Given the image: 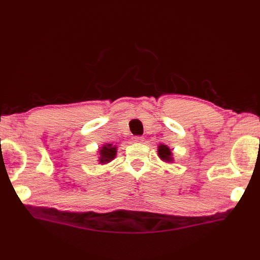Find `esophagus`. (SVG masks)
<instances>
[{"label":"esophagus","instance_id":"obj_1","mask_svg":"<svg viewBox=\"0 0 260 260\" xmlns=\"http://www.w3.org/2000/svg\"><path fill=\"white\" fill-rule=\"evenodd\" d=\"M143 141H144V139H143L142 136H134L133 137V142L134 143H142Z\"/></svg>","mask_w":260,"mask_h":260}]
</instances>
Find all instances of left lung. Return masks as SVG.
<instances>
[{
  "mask_svg": "<svg viewBox=\"0 0 260 260\" xmlns=\"http://www.w3.org/2000/svg\"><path fill=\"white\" fill-rule=\"evenodd\" d=\"M158 156L161 157V159L165 162H169V163H172L173 161V157H172V152H171L170 147L164 145V144H159L158 145Z\"/></svg>",
  "mask_w": 260,
  "mask_h": 260,
  "instance_id": "left-lung-1",
  "label": "left lung"
}]
</instances>
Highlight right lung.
Listing matches in <instances>:
<instances>
[{"label":"right lung","mask_w":260,"mask_h":260,"mask_svg":"<svg viewBox=\"0 0 260 260\" xmlns=\"http://www.w3.org/2000/svg\"><path fill=\"white\" fill-rule=\"evenodd\" d=\"M117 147L113 146V144H105L101 150H99V163L106 164L112 161L116 156Z\"/></svg>","instance_id":"obj_1"}]
</instances>
